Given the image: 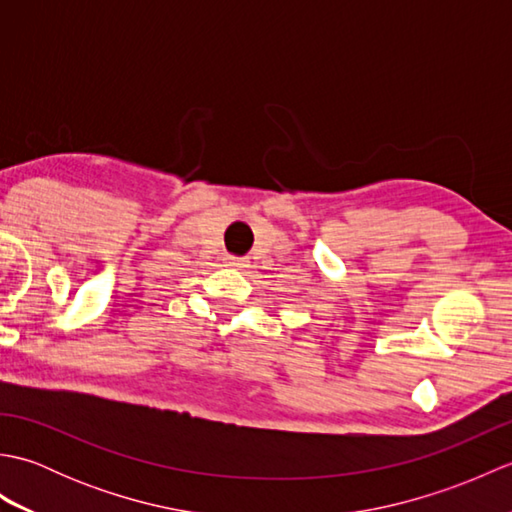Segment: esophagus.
<instances>
[{"label": "esophagus", "instance_id": "esophagus-1", "mask_svg": "<svg viewBox=\"0 0 512 512\" xmlns=\"http://www.w3.org/2000/svg\"><path fill=\"white\" fill-rule=\"evenodd\" d=\"M226 266L233 268V270H244L248 266L246 259H239V257H226Z\"/></svg>", "mask_w": 512, "mask_h": 512}]
</instances>
